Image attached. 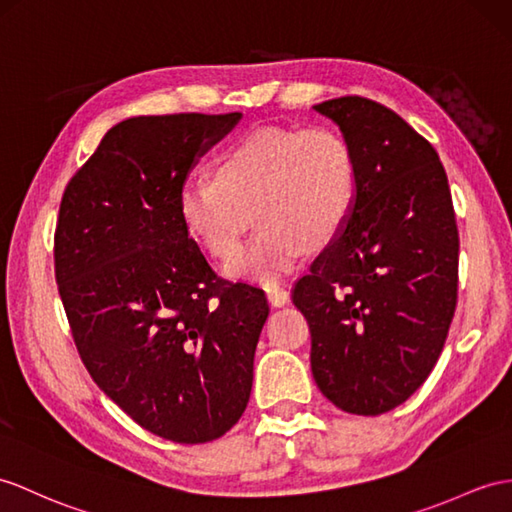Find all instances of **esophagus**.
I'll use <instances>...</instances> for the list:
<instances>
[{"instance_id": "obj_1", "label": "esophagus", "mask_w": 512, "mask_h": 512, "mask_svg": "<svg viewBox=\"0 0 512 512\" xmlns=\"http://www.w3.org/2000/svg\"><path fill=\"white\" fill-rule=\"evenodd\" d=\"M289 297H291V293H289V289H284V286H280V284L267 286V299L271 306H284L286 302H289Z\"/></svg>"}]
</instances>
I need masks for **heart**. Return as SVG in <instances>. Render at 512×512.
I'll list each match as a JSON object with an SVG mask.
<instances>
[{"label": "heart", "instance_id": "obj_1", "mask_svg": "<svg viewBox=\"0 0 512 512\" xmlns=\"http://www.w3.org/2000/svg\"><path fill=\"white\" fill-rule=\"evenodd\" d=\"M356 204V160L326 126H267L221 154L215 178L184 180L178 213L186 232L230 258L256 219L260 232L226 265L232 278L273 284L308 252L334 241Z\"/></svg>", "mask_w": 512, "mask_h": 512}]
</instances>
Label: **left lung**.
Here are the masks:
<instances>
[{"instance_id":"8db88e82","label":"left lung","mask_w":512,"mask_h":512,"mask_svg":"<svg viewBox=\"0 0 512 512\" xmlns=\"http://www.w3.org/2000/svg\"><path fill=\"white\" fill-rule=\"evenodd\" d=\"M356 160V204L341 234L299 278L319 391L352 415L404 404L450 332L458 228L436 149L386 106L347 95L313 106Z\"/></svg>"}]
</instances>
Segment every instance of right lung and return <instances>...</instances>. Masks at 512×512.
Returning a JSON list of instances; mask_svg holds the SVG:
<instances>
[{
  "mask_svg": "<svg viewBox=\"0 0 512 512\" xmlns=\"http://www.w3.org/2000/svg\"><path fill=\"white\" fill-rule=\"evenodd\" d=\"M241 119L132 117L67 184L54 236L58 293L84 367L141 428L208 443L241 419L269 304L217 278L178 213L199 156Z\"/></svg>",
  "mask_w": 512,
  "mask_h": 512,
  "instance_id": "right-lung-1",
  "label": "right lung"
}]
</instances>
